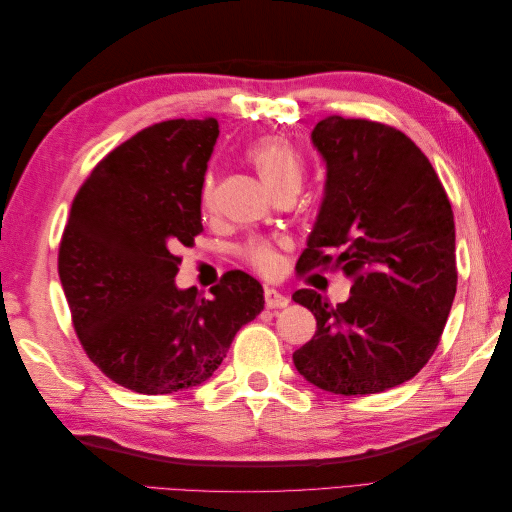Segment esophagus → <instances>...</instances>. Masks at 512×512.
<instances>
[{
  "label": "esophagus",
  "mask_w": 512,
  "mask_h": 512,
  "mask_svg": "<svg viewBox=\"0 0 512 512\" xmlns=\"http://www.w3.org/2000/svg\"><path fill=\"white\" fill-rule=\"evenodd\" d=\"M265 305L269 309H282L288 305V297L282 292H277L273 288H265Z\"/></svg>",
  "instance_id": "obj_1"
}]
</instances>
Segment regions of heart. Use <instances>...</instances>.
Segmentation results:
<instances>
[{
  "label": "heart",
  "instance_id": "b5f03b06",
  "mask_svg": "<svg viewBox=\"0 0 512 512\" xmlns=\"http://www.w3.org/2000/svg\"><path fill=\"white\" fill-rule=\"evenodd\" d=\"M247 160L258 170L267 188L277 196L284 190H297L303 175V162L299 151L294 149L284 136H265L258 138L245 151ZM200 205L203 211L211 213L218 205V175L207 170L203 183H200ZM243 260L256 273L265 277H275L282 271L280 247L265 239H252L241 247Z\"/></svg>",
  "mask_w": 512,
  "mask_h": 512
}]
</instances>
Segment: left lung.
I'll use <instances>...</instances> for the list:
<instances>
[{
    "label": "left lung",
    "instance_id": "1",
    "mask_svg": "<svg viewBox=\"0 0 512 512\" xmlns=\"http://www.w3.org/2000/svg\"><path fill=\"white\" fill-rule=\"evenodd\" d=\"M312 141L327 192L297 271H344L352 288L335 307L309 288L292 294L318 322L292 361L322 391L382 393L440 344L457 292L453 209L425 153L393 126L331 115Z\"/></svg>",
    "mask_w": 512,
    "mask_h": 512
}]
</instances>
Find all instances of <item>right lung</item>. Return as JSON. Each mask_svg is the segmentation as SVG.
Here are the masks:
<instances>
[{
    "label": "right lung",
    "mask_w": 512,
    "mask_h": 512,
    "mask_svg": "<svg viewBox=\"0 0 512 512\" xmlns=\"http://www.w3.org/2000/svg\"><path fill=\"white\" fill-rule=\"evenodd\" d=\"M215 119L153 123L96 164L59 241V280L76 337L106 378L166 395L213 376L237 331L262 307V286L228 271L205 299L179 290L177 250L203 232L200 183Z\"/></svg>",
    "instance_id": "obj_1"
}]
</instances>
